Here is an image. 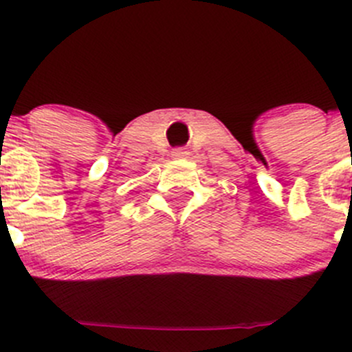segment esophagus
Instances as JSON below:
<instances>
[{
  "instance_id": "esophagus-1",
  "label": "esophagus",
  "mask_w": 352,
  "mask_h": 352,
  "mask_svg": "<svg viewBox=\"0 0 352 352\" xmlns=\"http://www.w3.org/2000/svg\"><path fill=\"white\" fill-rule=\"evenodd\" d=\"M188 155V152H186L185 148H174L173 150V157H185Z\"/></svg>"
}]
</instances>
